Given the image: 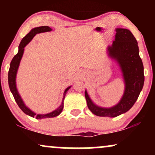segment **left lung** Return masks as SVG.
<instances>
[{
  "instance_id": "8db88e82",
  "label": "left lung",
  "mask_w": 155,
  "mask_h": 155,
  "mask_svg": "<svg viewBox=\"0 0 155 155\" xmlns=\"http://www.w3.org/2000/svg\"><path fill=\"white\" fill-rule=\"evenodd\" d=\"M116 31L115 40L107 49L109 56L119 65L125 82V90L119 102L111 108L95 104L85 90L89 109L98 116L116 117L130 110L138 98L145 81L144 67L139 56L137 40L128 29L116 28Z\"/></svg>"
}]
</instances>
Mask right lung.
Masks as SVG:
<instances>
[{
  "mask_svg": "<svg viewBox=\"0 0 155 155\" xmlns=\"http://www.w3.org/2000/svg\"><path fill=\"white\" fill-rule=\"evenodd\" d=\"M52 29L48 26H41L35 27L31 29L25 37L23 38L21 41L20 45L18 47V52L15 56L13 57L12 59L11 63L10 65V69L8 71V84H9V87L10 90V92H12V95H13L15 100L16 103L18 104V107L20 108V109L24 112L25 114L28 115L31 117H35L37 119H41V118H53L56 117V116H58L63 111V101H64V99L65 97V94L71 86L68 87L65 89L64 94H63L62 102L60 107L58 109L54 110V111L51 112V113L46 114H37L35 112L31 111L25 104L24 101H23L22 99L21 98L20 94H19L18 89H17L16 86V75L17 73H18V70L20 65V63L21 59H22L23 53H24L25 47L28 44L31 40L33 39V37L37 35V34H39L41 32H46V31H51Z\"/></svg>",
  "mask_w": 155,
  "mask_h": 155,
  "instance_id": "add662e5",
  "label": "right lung"
}]
</instances>
